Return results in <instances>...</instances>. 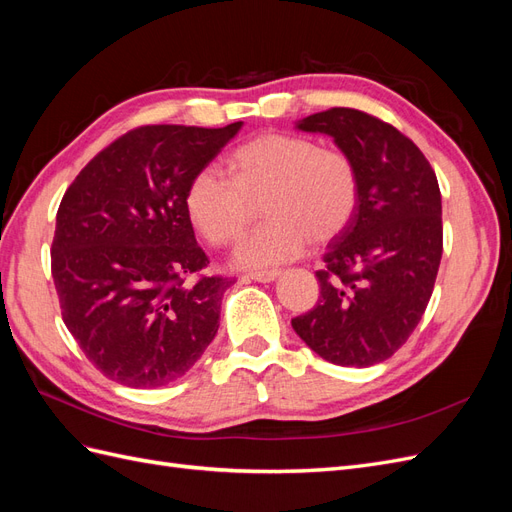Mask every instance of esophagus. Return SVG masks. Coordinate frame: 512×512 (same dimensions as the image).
<instances>
[{"label":"esophagus","instance_id":"34e87169","mask_svg":"<svg viewBox=\"0 0 512 512\" xmlns=\"http://www.w3.org/2000/svg\"><path fill=\"white\" fill-rule=\"evenodd\" d=\"M282 273L277 271V269H271V271H252V273H245L243 277L245 280H254V282H273V280H277V277H280Z\"/></svg>","mask_w":512,"mask_h":512}]
</instances>
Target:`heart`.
<instances>
[{"label": "heart", "instance_id": "b5f03b06", "mask_svg": "<svg viewBox=\"0 0 512 512\" xmlns=\"http://www.w3.org/2000/svg\"><path fill=\"white\" fill-rule=\"evenodd\" d=\"M226 173L228 179L213 168L198 170L185 190V211L215 247L237 243L260 209L267 213L269 222L239 252L247 267L282 265L299 258L309 241H333L359 207L354 160L309 136L260 134L228 153Z\"/></svg>", "mask_w": 512, "mask_h": 512}]
</instances>
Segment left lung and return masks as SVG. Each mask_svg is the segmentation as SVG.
<instances>
[{
    "label": "left lung",
    "mask_w": 512,
    "mask_h": 512,
    "mask_svg": "<svg viewBox=\"0 0 512 512\" xmlns=\"http://www.w3.org/2000/svg\"><path fill=\"white\" fill-rule=\"evenodd\" d=\"M303 132L333 136L359 170V207L327 245L314 309L292 329L324 361L369 367L393 356L421 322L442 258L436 173L406 134L356 108L305 117Z\"/></svg>",
    "instance_id": "obj_1"
}]
</instances>
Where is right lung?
<instances>
[{
	"instance_id": "1",
	"label": "right lung",
	"mask_w": 512,
	"mask_h": 512,
	"mask_svg": "<svg viewBox=\"0 0 512 512\" xmlns=\"http://www.w3.org/2000/svg\"><path fill=\"white\" fill-rule=\"evenodd\" d=\"M241 126L134 128L61 198L51 245L61 318L106 378L132 389L164 386L218 333L232 277L200 273L209 258L196 243L185 190Z\"/></svg>"
}]
</instances>
